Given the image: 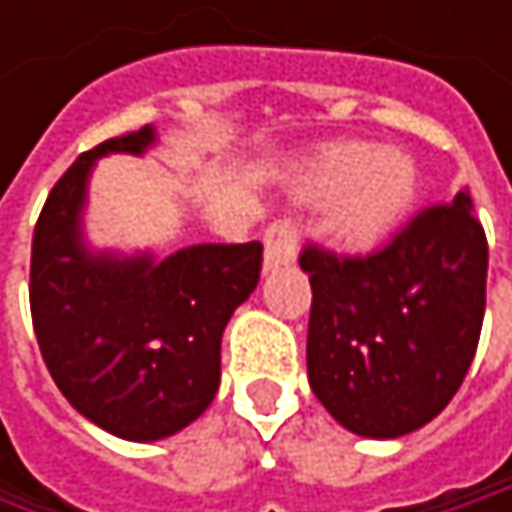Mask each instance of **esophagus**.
I'll return each instance as SVG.
<instances>
[{
	"label": "esophagus",
	"mask_w": 512,
	"mask_h": 512,
	"mask_svg": "<svg viewBox=\"0 0 512 512\" xmlns=\"http://www.w3.org/2000/svg\"><path fill=\"white\" fill-rule=\"evenodd\" d=\"M299 252V225L293 219H275L263 234V263L266 269H275L281 263L296 260Z\"/></svg>",
	"instance_id": "esophagus-1"
}]
</instances>
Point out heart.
I'll use <instances>...</instances> for the list:
<instances>
[{
  "instance_id": "heart-1",
  "label": "heart",
  "mask_w": 512,
  "mask_h": 512,
  "mask_svg": "<svg viewBox=\"0 0 512 512\" xmlns=\"http://www.w3.org/2000/svg\"><path fill=\"white\" fill-rule=\"evenodd\" d=\"M418 192L415 162L394 148L338 142L308 165L299 195L311 204L338 201L335 237L350 249L376 246L412 207Z\"/></svg>"
}]
</instances>
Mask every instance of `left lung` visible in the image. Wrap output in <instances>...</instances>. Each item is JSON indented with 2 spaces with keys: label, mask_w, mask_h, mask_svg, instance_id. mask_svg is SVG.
Segmentation results:
<instances>
[{
  "label": "left lung",
  "mask_w": 512,
  "mask_h": 512,
  "mask_svg": "<svg viewBox=\"0 0 512 512\" xmlns=\"http://www.w3.org/2000/svg\"><path fill=\"white\" fill-rule=\"evenodd\" d=\"M308 379L358 436L397 439L433 421L474 358L489 246L471 198L418 210L370 255L308 243Z\"/></svg>",
  "instance_id": "8db88e82"
}]
</instances>
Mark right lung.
<instances>
[{
	"mask_svg": "<svg viewBox=\"0 0 512 512\" xmlns=\"http://www.w3.org/2000/svg\"><path fill=\"white\" fill-rule=\"evenodd\" d=\"M151 127L106 139L58 177L32 237L29 305L58 391L97 427L154 442L216 397L222 332L257 287L263 246H189L156 263L94 257L79 237L91 162L142 154Z\"/></svg>",
	"mask_w": 512,
	"mask_h": 512,
	"instance_id": "right-lung-1",
	"label": "right lung"
}]
</instances>
